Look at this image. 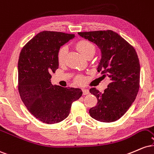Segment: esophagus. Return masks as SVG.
Returning <instances> with one entry per match:
<instances>
[{"label":"esophagus","mask_w":154,"mask_h":154,"mask_svg":"<svg viewBox=\"0 0 154 154\" xmlns=\"http://www.w3.org/2000/svg\"><path fill=\"white\" fill-rule=\"evenodd\" d=\"M82 91H83V95H87L89 94V91H88V89H83Z\"/></svg>","instance_id":"1"}]
</instances>
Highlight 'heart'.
I'll return each mask as SVG.
<instances>
[{
	"mask_svg": "<svg viewBox=\"0 0 154 154\" xmlns=\"http://www.w3.org/2000/svg\"><path fill=\"white\" fill-rule=\"evenodd\" d=\"M75 46H76L77 50L85 57L90 55H94L96 51L95 46L90 42L81 40ZM67 52H68V49L66 47H63L62 48L60 49L58 54H57V61L60 66H62L66 62ZM75 81L78 84H83L84 83V79L82 77H77Z\"/></svg>",
	"mask_w": 154,
	"mask_h": 154,
	"instance_id": "b5f03b06",
	"label": "heart"
}]
</instances>
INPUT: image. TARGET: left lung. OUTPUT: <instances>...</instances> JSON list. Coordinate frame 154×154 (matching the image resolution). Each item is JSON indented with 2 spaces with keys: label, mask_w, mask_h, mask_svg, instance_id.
Wrapping results in <instances>:
<instances>
[{
  "label": "left lung",
  "mask_w": 154,
  "mask_h": 154,
  "mask_svg": "<svg viewBox=\"0 0 154 154\" xmlns=\"http://www.w3.org/2000/svg\"><path fill=\"white\" fill-rule=\"evenodd\" d=\"M81 37L95 43L102 52L97 71L108 77L109 84L101 93L96 88L90 93L97 104L89 109L92 118L102 122H115L123 116L136 98L140 87V63L135 50L112 30L79 32Z\"/></svg>",
  "instance_id": "8db88e82"
}]
</instances>
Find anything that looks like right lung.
<instances>
[{"label":"right lung","instance_id":"1","mask_svg":"<svg viewBox=\"0 0 154 154\" xmlns=\"http://www.w3.org/2000/svg\"><path fill=\"white\" fill-rule=\"evenodd\" d=\"M74 37L75 34L44 31L29 41L20 52V97L29 112L44 123L55 124L65 120L72 103L82 95L80 88L53 86L50 81V73L58 68L60 48Z\"/></svg>","mask_w":154,"mask_h":154}]
</instances>
